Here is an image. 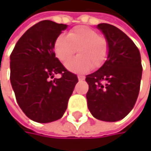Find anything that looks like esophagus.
Masks as SVG:
<instances>
[{
  "label": "esophagus",
  "mask_w": 151,
  "mask_h": 151,
  "mask_svg": "<svg viewBox=\"0 0 151 151\" xmlns=\"http://www.w3.org/2000/svg\"><path fill=\"white\" fill-rule=\"evenodd\" d=\"M78 80H84L85 77L84 76H78Z\"/></svg>",
  "instance_id": "esophagus-1"
}]
</instances>
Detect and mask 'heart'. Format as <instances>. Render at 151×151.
Instances as JSON below:
<instances>
[{"label": "heart", "mask_w": 151, "mask_h": 151, "mask_svg": "<svg viewBox=\"0 0 151 151\" xmlns=\"http://www.w3.org/2000/svg\"><path fill=\"white\" fill-rule=\"evenodd\" d=\"M77 50L79 56L68 60ZM56 57L66 62L65 67L75 73H88L92 67L98 68L106 61L108 45L106 38L86 26H77L66 36L59 35L53 45Z\"/></svg>", "instance_id": "obj_1"}]
</instances>
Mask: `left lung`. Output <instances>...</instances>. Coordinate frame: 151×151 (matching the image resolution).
Returning a JSON list of instances; mask_svg holds the SVG:
<instances>
[{"mask_svg":"<svg viewBox=\"0 0 151 151\" xmlns=\"http://www.w3.org/2000/svg\"><path fill=\"white\" fill-rule=\"evenodd\" d=\"M97 28L107 42L108 54L99 70L86 75L87 106L94 118L117 122L136 104L142 73L141 55L134 42L115 26L100 23Z\"/></svg>","mask_w":151,"mask_h":151,"instance_id":"8db88e82","label":"left lung"}]
</instances>
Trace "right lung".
Wrapping results in <instances>:
<instances>
[{
    "instance_id": "add662e5",
    "label": "right lung",
    "mask_w": 151,
    "mask_h": 151,
    "mask_svg": "<svg viewBox=\"0 0 151 151\" xmlns=\"http://www.w3.org/2000/svg\"><path fill=\"white\" fill-rule=\"evenodd\" d=\"M67 27L49 20L39 22L21 37L10 55V82L17 103L34 122L60 119L78 82L53 50L56 38ZM58 73L60 79L49 80Z\"/></svg>"
}]
</instances>
